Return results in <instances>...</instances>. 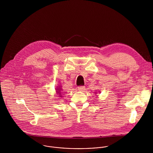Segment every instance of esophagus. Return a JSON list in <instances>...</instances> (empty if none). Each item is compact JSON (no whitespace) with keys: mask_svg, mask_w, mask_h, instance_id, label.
<instances>
[{"mask_svg":"<svg viewBox=\"0 0 153 153\" xmlns=\"http://www.w3.org/2000/svg\"><path fill=\"white\" fill-rule=\"evenodd\" d=\"M84 89H85L84 86H79L78 87V90L79 91H83Z\"/></svg>","mask_w":153,"mask_h":153,"instance_id":"1","label":"esophagus"}]
</instances>
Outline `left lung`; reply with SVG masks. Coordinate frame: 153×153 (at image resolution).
Returning a JSON list of instances; mask_svg holds the SVG:
<instances>
[{
    "label": "left lung",
    "instance_id": "8db88e82",
    "mask_svg": "<svg viewBox=\"0 0 153 153\" xmlns=\"http://www.w3.org/2000/svg\"><path fill=\"white\" fill-rule=\"evenodd\" d=\"M96 94H97V93H96Z\"/></svg>",
    "mask_w": 153,
    "mask_h": 153
}]
</instances>
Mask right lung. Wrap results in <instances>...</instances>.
Here are the masks:
<instances>
[{
  "mask_svg": "<svg viewBox=\"0 0 153 153\" xmlns=\"http://www.w3.org/2000/svg\"><path fill=\"white\" fill-rule=\"evenodd\" d=\"M59 88H57V89H56V90L57 94H59V97H62V95H61V88H60V87H59Z\"/></svg>",
  "mask_w": 153,
  "mask_h": 153,
  "instance_id": "1",
  "label": "right lung"
}]
</instances>
